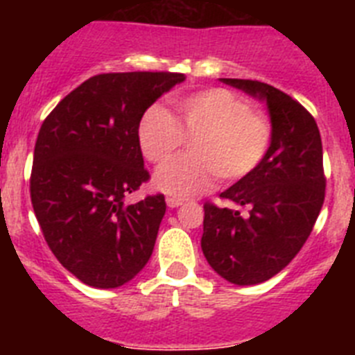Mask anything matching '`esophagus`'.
I'll return each instance as SVG.
<instances>
[{
    "label": "esophagus",
    "mask_w": 355,
    "mask_h": 355,
    "mask_svg": "<svg viewBox=\"0 0 355 355\" xmlns=\"http://www.w3.org/2000/svg\"><path fill=\"white\" fill-rule=\"evenodd\" d=\"M167 206L168 208H180V206H183V200L175 199V197H167Z\"/></svg>",
    "instance_id": "obj_1"
}]
</instances>
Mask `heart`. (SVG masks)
<instances>
[{
    "instance_id": "b5f03b06",
    "label": "heart",
    "mask_w": 355,
    "mask_h": 355,
    "mask_svg": "<svg viewBox=\"0 0 355 355\" xmlns=\"http://www.w3.org/2000/svg\"><path fill=\"white\" fill-rule=\"evenodd\" d=\"M178 121L162 106L142 114L137 130L140 150L150 163L167 162L188 144V156L165 163L155 174L156 190L190 199L211 188L215 174L225 183L249 175L270 146V126L250 112L245 99L225 89H208L174 101Z\"/></svg>"
}]
</instances>
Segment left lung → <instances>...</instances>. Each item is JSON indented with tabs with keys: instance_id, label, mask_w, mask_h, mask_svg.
Wrapping results in <instances>:
<instances>
[{
	"instance_id": "left-lung-1",
	"label": "left lung",
	"mask_w": 355,
	"mask_h": 355,
	"mask_svg": "<svg viewBox=\"0 0 355 355\" xmlns=\"http://www.w3.org/2000/svg\"><path fill=\"white\" fill-rule=\"evenodd\" d=\"M220 81L265 101L272 124L265 158L220 193L249 216L205 205V258L225 281L250 286L283 270L311 234L325 197L324 153L313 115L288 94L261 81Z\"/></svg>"
}]
</instances>
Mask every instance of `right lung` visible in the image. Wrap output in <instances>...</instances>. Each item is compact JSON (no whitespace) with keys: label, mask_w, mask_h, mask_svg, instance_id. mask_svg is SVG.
I'll return each mask as SVG.
<instances>
[{"label":"right lung","mask_w":355,"mask_h":355,"mask_svg":"<svg viewBox=\"0 0 355 355\" xmlns=\"http://www.w3.org/2000/svg\"><path fill=\"white\" fill-rule=\"evenodd\" d=\"M180 72H108L72 90L40 126L30 196L56 259L92 288L126 284L149 261L165 197H124L149 180L137 130Z\"/></svg>","instance_id":"right-lung-1"}]
</instances>
